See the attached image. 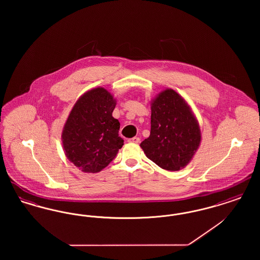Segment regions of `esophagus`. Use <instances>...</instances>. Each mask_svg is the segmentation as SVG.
I'll return each mask as SVG.
<instances>
[{
    "label": "esophagus",
    "instance_id": "34e87169",
    "mask_svg": "<svg viewBox=\"0 0 260 260\" xmlns=\"http://www.w3.org/2000/svg\"><path fill=\"white\" fill-rule=\"evenodd\" d=\"M128 142H131V143H139L140 142V138L139 137H133V138H129L128 140H127Z\"/></svg>",
    "mask_w": 260,
    "mask_h": 260
}]
</instances>
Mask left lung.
<instances>
[{"label": "left lung", "mask_w": 260, "mask_h": 260, "mask_svg": "<svg viewBox=\"0 0 260 260\" xmlns=\"http://www.w3.org/2000/svg\"><path fill=\"white\" fill-rule=\"evenodd\" d=\"M202 139L198 120L185 99L166 88L151 100V131L140 143L146 157L175 172L190 162Z\"/></svg>", "instance_id": "8db88e82"}]
</instances>
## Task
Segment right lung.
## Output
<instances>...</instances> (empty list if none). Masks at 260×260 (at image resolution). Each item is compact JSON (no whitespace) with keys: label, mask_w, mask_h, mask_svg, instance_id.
<instances>
[{"label":"right lung","mask_w":260,"mask_h":260,"mask_svg":"<svg viewBox=\"0 0 260 260\" xmlns=\"http://www.w3.org/2000/svg\"><path fill=\"white\" fill-rule=\"evenodd\" d=\"M116 99L104 87L86 91L63 126L62 145L67 159L84 173H99L124 145L120 123L112 116Z\"/></svg>","instance_id":"add662e5"}]
</instances>
